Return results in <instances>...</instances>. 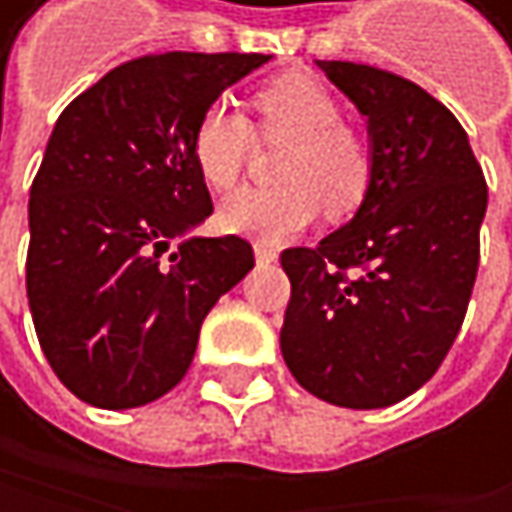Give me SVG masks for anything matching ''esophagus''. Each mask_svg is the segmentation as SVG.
<instances>
[{"instance_id": "esophagus-1", "label": "esophagus", "mask_w": 512, "mask_h": 512, "mask_svg": "<svg viewBox=\"0 0 512 512\" xmlns=\"http://www.w3.org/2000/svg\"><path fill=\"white\" fill-rule=\"evenodd\" d=\"M254 258H258V264L264 267V264H273L276 261V251L270 245H264V242H254Z\"/></svg>"}]
</instances>
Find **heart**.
<instances>
[{
  "instance_id": "obj_1",
  "label": "heart",
  "mask_w": 512,
  "mask_h": 512,
  "mask_svg": "<svg viewBox=\"0 0 512 512\" xmlns=\"http://www.w3.org/2000/svg\"><path fill=\"white\" fill-rule=\"evenodd\" d=\"M258 131L288 137L279 153L273 187H245L224 199L218 221L230 233L279 245L304 230L325 202L328 214L344 218L356 211L371 190L375 156L368 141L344 125V110L316 76L285 73L254 94ZM254 128L227 101L211 104L190 137L196 171L211 190H230L251 159Z\"/></svg>"
}]
</instances>
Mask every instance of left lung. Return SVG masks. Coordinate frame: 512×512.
<instances>
[{
	"label": "left lung",
	"mask_w": 512,
	"mask_h": 512,
	"mask_svg": "<svg viewBox=\"0 0 512 512\" xmlns=\"http://www.w3.org/2000/svg\"><path fill=\"white\" fill-rule=\"evenodd\" d=\"M368 119L375 178L356 218L316 248H285L282 356L304 390L384 408L424 387L455 344L488 205L467 131L396 73L316 61Z\"/></svg>",
	"instance_id": "8db88e82"
}]
</instances>
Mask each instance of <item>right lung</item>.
I'll use <instances>...</instances> for the list:
<instances>
[{"label":"right lung","mask_w":512,"mask_h":512,"mask_svg":"<svg viewBox=\"0 0 512 512\" xmlns=\"http://www.w3.org/2000/svg\"><path fill=\"white\" fill-rule=\"evenodd\" d=\"M270 54H144L57 119L30 187L27 298L61 384L97 408L178 387L199 328L251 267L239 236L171 239L211 214L190 137L221 91Z\"/></svg>","instance_id":"add662e5"}]
</instances>
